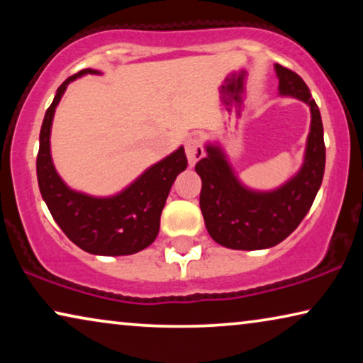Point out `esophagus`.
Masks as SVG:
<instances>
[{
    "mask_svg": "<svg viewBox=\"0 0 363 363\" xmlns=\"http://www.w3.org/2000/svg\"><path fill=\"white\" fill-rule=\"evenodd\" d=\"M185 152H186V158H188V163H190V167H195V163L205 155V150H203L201 142L198 140V138H188L185 143Z\"/></svg>",
    "mask_w": 363,
    "mask_h": 363,
    "instance_id": "1",
    "label": "esophagus"
}]
</instances>
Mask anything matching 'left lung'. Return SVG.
Here are the masks:
<instances>
[{
    "instance_id": "obj_1",
    "label": "left lung",
    "mask_w": 363,
    "mask_h": 363,
    "mask_svg": "<svg viewBox=\"0 0 363 363\" xmlns=\"http://www.w3.org/2000/svg\"><path fill=\"white\" fill-rule=\"evenodd\" d=\"M279 92L311 107V132L299 173L272 191L241 185L220 147L206 145L195 170L201 178L200 208L206 230L218 245L230 250H266L284 241L304 220L319 191L325 168L324 127L309 87L294 71L274 66Z\"/></svg>"
}]
</instances>
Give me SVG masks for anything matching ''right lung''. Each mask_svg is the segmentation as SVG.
<instances>
[{"label": "right lung", "instance_id": "add662e5", "mask_svg": "<svg viewBox=\"0 0 363 363\" xmlns=\"http://www.w3.org/2000/svg\"><path fill=\"white\" fill-rule=\"evenodd\" d=\"M86 74L101 72L82 69L66 79L44 116L36 160L39 190L54 221L81 250L99 256L133 255L155 241L170 188L178 173L188 165L185 148L180 147L152 165L130 186L113 196L97 198L71 190L52 165L49 137L54 112L67 84Z\"/></svg>", "mask_w": 363, "mask_h": 363}]
</instances>
